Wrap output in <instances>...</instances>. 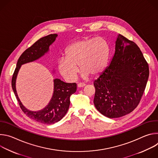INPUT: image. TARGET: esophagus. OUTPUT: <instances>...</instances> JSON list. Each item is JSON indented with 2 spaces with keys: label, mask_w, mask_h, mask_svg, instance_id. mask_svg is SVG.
Returning a JSON list of instances; mask_svg holds the SVG:
<instances>
[{
  "label": "esophagus",
  "mask_w": 158,
  "mask_h": 158,
  "mask_svg": "<svg viewBox=\"0 0 158 158\" xmlns=\"http://www.w3.org/2000/svg\"><path fill=\"white\" fill-rule=\"evenodd\" d=\"M85 85V84H84V83H79L78 84H77V87H84Z\"/></svg>",
  "instance_id": "1"
}]
</instances>
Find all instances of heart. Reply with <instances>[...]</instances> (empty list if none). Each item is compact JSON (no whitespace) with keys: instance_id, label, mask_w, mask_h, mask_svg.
I'll use <instances>...</instances> for the list:
<instances>
[{"instance_id":"obj_1","label":"heart","mask_w":158,"mask_h":158,"mask_svg":"<svg viewBox=\"0 0 158 158\" xmlns=\"http://www.w3.org/2000/svg\"><path fill=\"white\" fill-rule=\"evenodd\" d=\"M110 55L107 41L101 37L87 38L74 42L67 47L65 57L57 62L60 75L67 81L76 79L79 65L81 76L87 79L99 76L106 67Z\"/></svg>"}]
</instances>
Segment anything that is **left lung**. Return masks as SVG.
I'll list each match as a JSON object with an SVG mask.
<instances>
[{
  "mask_svg": "<svg viewBox=\"0 0 158 158\" xmlns=\"http://www.w3.org/2000/svg\"><path fill=\"white\" fill-rule=\"evenodd\" d=\"M149 74L148 64L136 44L118 34L114 56L94 83L97 110L109 118L130 113L141 100Z\"/></svg>",
  "mask_w": 158,
  "mask_h": 158,
  "instance_id": "8db88e82",
  "label": "left lung"
}]
</instances>
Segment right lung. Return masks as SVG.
Here are the masks:
<instances>
[{"mask_svg":"<svg viewBox=\"0 0 158 158\" xmlns=\"http://www.w3.org/2000/svg\"><path fill=\"white\" fill-rule=\"evenodd\" d=\"M57 34H50L35 42L26 49L18 59L16 68L12 79V87L20 107L24 113L37 122L51 124L59 121L65 115L70 105V97L77 89L76 83H66L59 79H53L52 96L48 104L41 110L32 111L27 109L21 102L16 90V79L22 65L38 60L49 52V47L56 40ZM52 74L55 73L53 69Z\"/></svg>","mask_w":158,"mask_h":158,"instance_id":"obj_1","label":"right lung"}]
</instances>
